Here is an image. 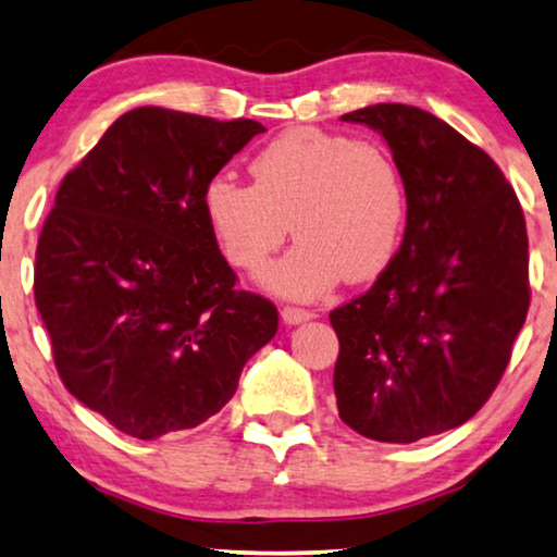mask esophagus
I'll return each instance as SVG.
<instances>
[{
    "label": "esophagus",
    "instance_id": "34e87169",
    "mask_svg": "<svg viewBox=\"0 0 557 557\" xmlns=\"http://www.w3.org/2000/svg\"><path fill=\"white\" fill-rule=\"evenodd\" d=\"M317 314L309 309H301V307H284L281 309V319H284L286 324H301V322H309V319H314Z\"/></svg>",
    "mask_w": 557,
    "mask_h": 557
}]
</instances>
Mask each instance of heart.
I'll return each mask as SVG.
<instances>
[{
	"mask_svg": "<svg viewBox=\"0 0 557 557\" xmlns=\"http://www.w3.org/2000/svg\"><path fill=\"white\" fill-rule=\"evenodd\" d=\"M253 185L215 177L205 215L235 269L256 271L284 243H299L263 273V284L296 299L324 294L339 276L368 281L391 263L406 223L398 166L370 141L299 126L250 162Z\"/></svg>",
	"mask_w": 557,
	"mask_h": 557,
	"instance_id": "heart-1",
	"label": "heart"
}]
</instances>
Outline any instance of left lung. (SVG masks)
<instances>
[{"instance_id": "1", "label": "left lung", "mask_w": 557, "mask_h": 557, "mask_svg": "<svg viewBox=\"0 0 557 557\" xmlns=\"http://www.w3.org/2000/svg\"><path fill=\"white\" fill-rule=\"evenodd\" d=\"M342 121L383 134L406 187V235L370 292L330 314L339 418L364 438L413 444L490 400L530 309L528 227L476 144L406 103Z\"/></svg>"}]
</instances>
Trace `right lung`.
I'll use <instances>...</instances> for the list:
<instances>
[{
	"mask_svg": "<svg viewBox=\"0 0 557 557\" xmlns=\"http://www.w3.org/2000/svg\"><path fill=\"white\" fill-rule=\"evenodd\" d=\"M265 128L141 106L60 182L35 253V304L63 385L154 441L233 398L278 311L235 286L205 187Z\"/></svg>",
	"mask_w": 557,
	"mask_h": 557,
	"instance_id": "add662e5",
	"label": "right lung"
}]
</instances>
